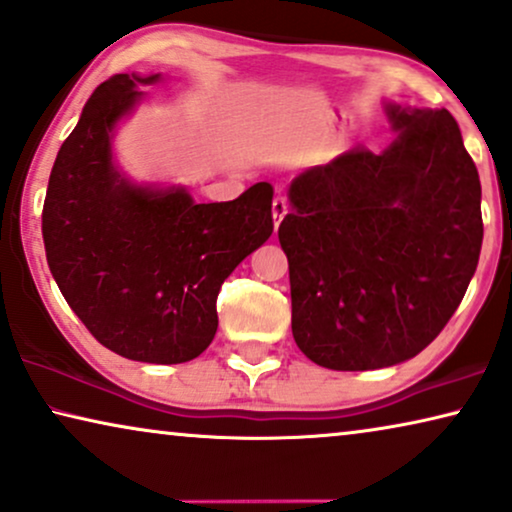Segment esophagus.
<instances>
[{"mask_svg": "<svg viewBox=\"0 0 512 512\" xmlns=\"http://www.w3.org/2000/svg\"><path fill=\"white\" fill-rule=\"evenodd\" d=\"M286 212H289V202H286L284 198L272 200V216H275V228H279V223H282Z\"/></svg>", "mask_w": 512, "mask_h": 512, "instance_id": "obj_1", "label": "esophagus"}]
</instances>
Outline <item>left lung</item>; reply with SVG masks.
<instances>
[{"label": "left lung", "mask_w": 512, "mask_h": 512, "mask_svg": "<svg viewBox=\"0 0 512 512\" xmlns=\"http://www.w3.org/2000/svg\"><path fill=\"white\" fill-rule=\"evenodd\" d=\"M387 114V151L354 146L291 184L279 226L291 331L307 359L375 370L417 356L464 298L482 247L480 177L447 109Z\"/></svg>", "instance_id": "obj_1"}]
</instances>
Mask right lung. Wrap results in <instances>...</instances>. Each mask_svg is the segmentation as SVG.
<instances>
[{
    "instance_id": "right-lung-1",
    "label": "right lung",
    "mask_w": 512,
    "mask_h": 512,
    "mask_svg": "<svg viewBox=\"0 0 512 512\" xmlns=\"http://www.w3.org/2000/svg\"><path fill=\"white\" fill-rule=\"evenodd\" d=\"M149 76L114 74L90 95L60 146L41 212L46 261L93 338L144 363H184L214 340L216 296L230 272L272 235V188L195 205L151 191L111 165L109 132Z\"/></svg>"
}]
</instances>
